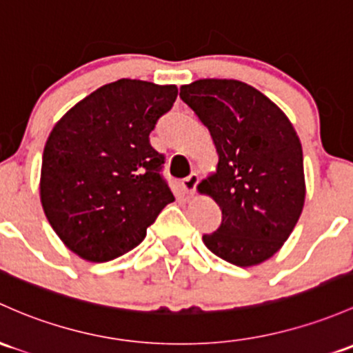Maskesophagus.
I'll list each match as a JSON object with an SVG mask.
<instances>
[{
	"label": "esophagus",
	"instance_id": "esophagus-1",
	"mask_svg": "<svg viewBox=\"0 0 353 353\" xmlns=\"http://www.w3.org/2000/svg\"><path fill=\"white\" fill-rule=\"evenodd\" d=\"M196 184H198V174H191V176H188L186 179H183L181 188H183V191L186 192V194L191 196V194H194Z\"/></svg>",
	"mask_w": 353,
	"mask_h": 353
}]
</instances>
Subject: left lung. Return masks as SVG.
<instances>
[{"label":"left lung","mask_w":353,"mask_h":353,"mask_svg":"<svg viewBox=\"0 0 353 353\" xmlns=\"http://www.w3.org/2000/svg\"><path fill=\"white\" fill-rule=\"evenodd\" d=\"M179 96L210 130L218 152L216 172L198 189L220 206L221 225L203 242L233 265L261 264L301 216L299 137L279 106L242 81L199 79L181 86Z\"/></svg>","instance_id":"8db88e82"}]
</instances>
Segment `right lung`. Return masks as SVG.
Segmentation results:
<instances>
[{
  "label": "right lung",
  "mask_w": 353,
  "mask_h": 353,
  "mask_svg": "<svg viewBox=\"0 0 353 353\" xmlns=\"http://www.w3.org/2000/svg\"><path fill=\"white\" fill-rule=\"evenodd\" d=\"M174 84H105L70 108L47 139L40 174L43 213L69 250L108 262L135 248L174 196L164 155L150 145Z\"/></svg>",
  "instance_id": "right-lung-1"
}]
</instances>
